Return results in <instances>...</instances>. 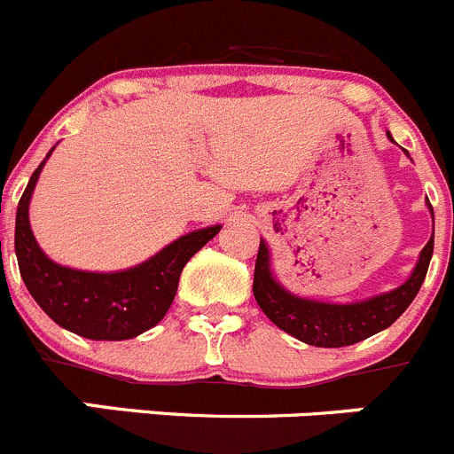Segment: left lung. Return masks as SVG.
<instances>
[{
    "label": "left lung",
    "instance_id": "8db88e82",
    "mask_svg": "<svg viewBox=\"0 0 454 454\" xmlns=\"http://www.w3.org/2000/svg\"><path fill=\"white\" fill-rule=\"evenodd\" d=\"M389 137V134H387ZM392 138V137H389ZM432 213V206L427 203ZM434 222V213H432ZM432 248H434V231L430 241L423 247L417 266L408 282L389 294L374 295L370 300L354 304H325L316 300H304L289 294L270 273L269 247L260 241L255 262V279H253V295L270 323L278 325L282 332L291 333L298 340L316 347H345L361 342L374 333L383 332L410 307L426 279L430 266Z\"/></svg>",
    "mask_w": 454,
    "mask_h": 454
}]
</instances>
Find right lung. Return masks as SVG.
I'll list each match as a JSON object with an SVG mask.
<instances>
[{"label": "right lung", "mask_w": 454, "mask_h": 454, "mask_svg": "<svg viewBox=\"0 0 454 454\" xmlns=\"http://www.w3.org/2000/svg\"><path fill=\"white\" fill-rule=\"evenodd\" d=\"M44 163L33 172L15 217V255L28 294L55 325L89 340H129L159 325L175 300L184 266L222 226L188 232L143 264L116 273L55 264L37 247L28 223V203Z\"/></svg>", "instance_id": "1"}]
</instances>
